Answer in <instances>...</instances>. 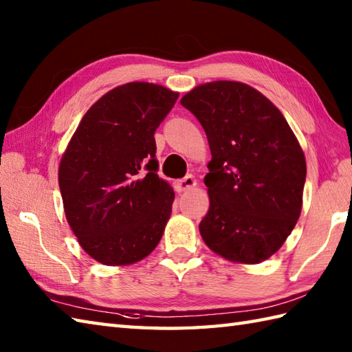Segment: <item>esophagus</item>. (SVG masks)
Returning a JSON list of instances; mask_svg holds the SVG:
<instances>
[{
	"label": "esophagus",
	"instance_id": "esophagus-1",
	"mask_svg": "<svg viewBox=\"0 0 352 352\" xmlns=\"http://www.w3.org/2000/svg\"><path fill=\"white\" fill-rule=\"evenodd\" d=\"M197 186V180L193 175H186L182 180H177L175 182V190L177 192H184V190H189L192 188H195Z\"/></svg>",
	"mask_w": 352,
	"mask_h": 352
}]
</instances>
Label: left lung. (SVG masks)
Returning a JSON list of instances; mask_svg holds the SVG:
<instances>
[{"instance_id": "left-lung-1", "label": "left lung", "mask_w": 352, "mask_h": 352, "mask_svg": "<svg viewBox=\"0 0 352 352\" xmlns=\"http://www.w3.org/2000/svg\"><path fill=\"white\" fill-rule=\"evenodd\" d=\"M182 106L203 125L212 153L203 241L231 261L261 263L301 213L307 168L294 131L265 95L239 81L197 86Z\"/></svg>"}]
</instances>
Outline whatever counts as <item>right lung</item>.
Instances as JSON below:
<instances>
[{
	"instance_id": "obj_1",
	"label": "right lung",
	"mask_w": 352,
	"mask_h": 352,
	"mask_svg": "<svg viewBox=\"0 0 352 352\" xmlns=\"http://www.w3.org/2000/svg\"><path fill=\"white\" fill-rule=\"evenodd\" d=\"M177 92L133 81L86 111L58 166L65 214L89 256L131 265L160 242L174 190L159 178L154 133Z\"/></svg>"
}]
</instances>
